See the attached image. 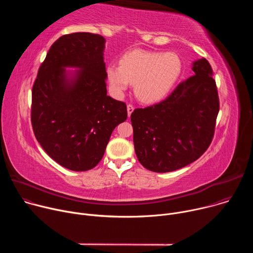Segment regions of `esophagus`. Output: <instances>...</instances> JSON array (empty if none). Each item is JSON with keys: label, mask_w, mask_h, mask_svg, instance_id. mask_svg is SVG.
I'll return each mask as SVG.
<instances>
[{"label": "esophagus", "mask_w": 253, "mask_h": 253, "mask_svg": "<svg viewBox=\"0 0 253 253\" xmlns=\"http://www.w3.org/2000/svg\"><path fill=\"white\" fill-rule=\"evenodd\" d=\"M134 111V106L132 104H128L127 105V112H128V117L131 116L132 112Z\"/></svg>", "instance_id": "obj_1"}]
</instances>
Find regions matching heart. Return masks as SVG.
<instances>
[{
  "mask_svg": "<svg viewBox=\"0 0 253 253\" xmlns=\"http://www.w3.org/2000/svg\"><path fill=\"white\" fill-rule=\"evenodd\" d=\"M181 69V60L175 53L136 49L125 53L119 66H108L106 75L116 97H122L134 84V94L140 101L154 103L168 94Z\"/></svg>",
  "mask_w": 253,
  "mask_h": 253,
  "instance_id": "1",
  "label": "heart"
}]
</instances>
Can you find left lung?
<instances>
[{"label": "left lung", "instance_id": "left-lung-1", "mask_svg": "<svg viewBox=\"0 0 253 253\" xmlns=\"http://www.w3.org/2000/svg\"><path fill=\"white\" fill-rule=\"evenodd\" d=\"M193 76L163 101L131 114L139 162L153 172H171L197 160L209 147L219 112L217 87L205 59L192 65Z\"/></svg>", "mask_w": 253, "mask_h": 253}]
</instances>
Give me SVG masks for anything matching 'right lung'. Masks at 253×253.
I'll return each mask as SVG.
<instances>
[{
    "instance_id": "add662e5",
    "label": "right lung",
    "mask_w": 253,
    "mask_h": 253,
    "mask_svg": "<svg viewBox=\"0 0 253 253\" xmlns=\"http://www.w3.org/2000/svg\"><path fill=\"white\" fill-rule=\"evenodd\" d=\"M105 39L91 33L60 37L39 68L32 90L36 139L61 166L87 171L102 159L113 130L127 119L124 102L107 95ZM66 67H77L74 74Z\"/></svg>"
}]
</instances>
